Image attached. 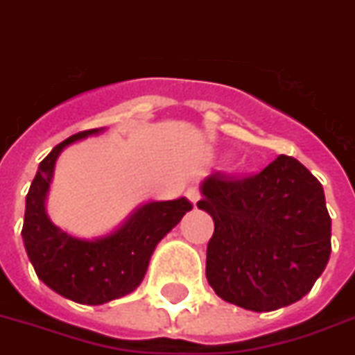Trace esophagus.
<instances>
[{"mask_svg":"<svg viewBox=\"0 0 355 355\" xmlns=\"http://www.w3.org/2000/svg\"><path fill=\"white\" fill-rule=\"evenodd\" d=\"M185 194H187V198L193 202V206H196L200 202V198H202V194H200V191L196 187H189L187 191H185Z\"/></svg>","mask_w":355,"mask_h":355,"instance_id":"1","label":"esophagus"}]
</instances>
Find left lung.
Listing matches in <instances>:
<instances>
[{
    "label": "left lung",
    "mask_w": 355,
    "mask_h": 355,
    "mask_svg": "<svg viewBox=\"0 0 355 355\" xmlns=\"http://www.w3.org/2000/svg\"><path fill=\"white\" fill-rule=\"evenodd\" d=\"M198 202L213 217L206 277L215 294L257 313L313 288L331 252L324 189L297 159L279 155L245 178L209 175Z\"/></svg>",
    "instance_id": "obj_1"
}]
</instances>
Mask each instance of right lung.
<instances>
[{
    "label": "right lung",
    "instance_id": "add662e5",
    "mask_svg": "<svg viewBox=\"0 0 355 355\" xmlns=\"http://www.w3.org/2000/svg\"><path fill=\"white\" fill-rule=\"evenodd\" d=\"M98 132L82 130L42 159L26 196L22 238L37 277L48 288L82 305H103L130 294L142 282L157 243L193 209L187 198L149 202L119 230L101 239H78L52 225L44 211L48 187L61 149Z\"/></svg>",
    "mask_w": 355,
    "mask_h": 355
}]
</instances>
